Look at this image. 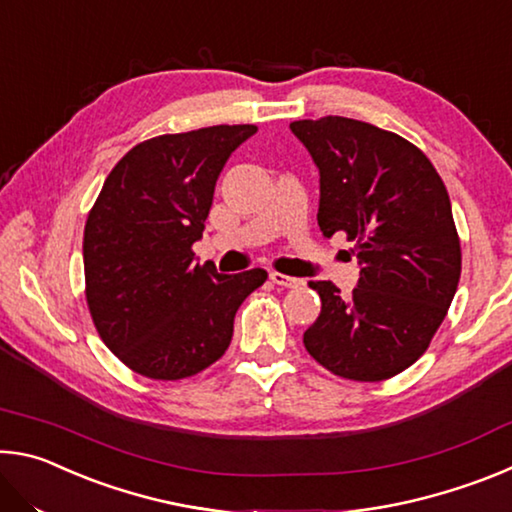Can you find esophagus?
Instances as JSON below:
<instances>
[{
	"mask_svg": "<svg viewBox=\"0 0 512 512\" xmlns=\"http://www.w3.org/2000/svg\"><path fill=\"white\" fill-rule=\"evenodd\" d=\"M271 280L273 284H277V287H284V289H298L302 280H298V277H291V275H282V273H271Z\"/></svg>",
	"mask_w": 512,
	"mask_h": 512,
	"instance_id": "1",
	"label": "esophagus"
}]
</instances>
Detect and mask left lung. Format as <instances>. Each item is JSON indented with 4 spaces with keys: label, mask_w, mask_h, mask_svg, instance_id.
<instances>
[{
    "label": "left lung",
    "mask_w": 512,
    "mask_h": 512,
    "mask_svg": "<svg viewBox=\"0 0 512 512\" xmlns=\"http://www.w3.org/2000/svg\"><path fill=\"white\" fill-rule=\"evenodd\" d=\"M289 128L320 173V232H345L361 266L350 298L332 282L309 284L323 307L302 341L339 377H393L429 348L461 277L447 189L418 146L366 121L329 115Z\"/></svg>",
    "instance_id": "8db88e82"
}]
</instances>
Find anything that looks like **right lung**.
Segmentation results:
<instances>
[{
  "label": "right lung",
  "mask_w": 512,
  "mask_h": 512,
  "mask_svg": "<svg viewBox=\"0 0 512 512\" xmlns=\"http://www.w3.org/2000/svg\"><path fill=\"white\" fill-rule=\"evenodd\" d=\"M253 124L160 135L110 171L85 223V298L115 357L151 379H185L232 341L241 302L266 271L223 275L198 264L214 187Z\"/></svg>",
  "instance_id": "1"
}]
</instances>
